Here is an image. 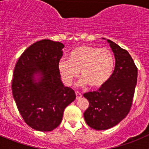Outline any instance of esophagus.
Masks as SVG:
<instances>
[{"label": "esophagus", "mask_w": 149, "mask_h": 149, "mask_svg": "<svg viewBox=\"0 0 149 149\" xmlns=\"http://www.w3.org/2000/svg\"><path fill=\"white\" fill-rule=\"evenodd\" d=\"M76 100H79V99L81 98L82 97V94L79 92V91H76Z\"/></svg>", "instance_id": "obj_1"}]
</instances>
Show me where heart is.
Instances as JSON below:
<instances>
[{
	"instance_id": "obj_1",
	"label": "heart",
	"mask_w": 149,
	"mask_h": 149,
	"mask_svg": "<svg viewBox=\"0 0 149 149\" xmlns=\"http://www.w3.org/2000/svg\"><path fill=\"white\" fill-rule=\"evenodd\" d=\"M63 81L70 86L80 70L82 79L79 84H89L92 88H100L109 81L115 69V58L105 48L81 45L72 49L68 60L61 58L58 64Z\"/></svg>"
}]
</instances>
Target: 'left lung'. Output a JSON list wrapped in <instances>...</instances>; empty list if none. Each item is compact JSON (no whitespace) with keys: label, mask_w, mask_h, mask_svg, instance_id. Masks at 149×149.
<instances>
[{"label":"left lung","mask_w":149,"mask_h":149,"mask_svg":"<svg viewBox=\"0 0 149 149\" xmlns=\"http://www.w3.org/2000/svg\"><path fill=\"white\" fill-rule=\"evenodd\" d=\"M115 58V67L109 81L98 91L85 93L89 102L84 112L86 123L97 130L118 125L130 112L137 84L138 68L126 49L107 40Z\"/></svg>","instance_id":"1"}]
</instances>
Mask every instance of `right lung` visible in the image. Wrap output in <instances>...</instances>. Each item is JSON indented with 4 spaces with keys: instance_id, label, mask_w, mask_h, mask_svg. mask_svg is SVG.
<instances>
[{
    "instance_id": "obj_1",
    "label": "right lung",
    "mask_w": 149,
    "mask_h": 149,
    "mask_svg": "<svg viewBox=\"0 0 149 149\" xmlns=\"http://www.w3.org/2000/svg\"><path fill=\"white\" fill-rule=\"evenodd\" d=\"M63 47L60 42H36L22 54L15 65L13 99L25 123L39 131L56 128L64 109L76 99L74 91L63 84L58 70ZM36 74L40 76L38 81L34 78Z\"/></svg>"
}]
</instances>
